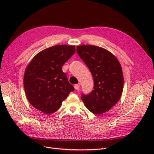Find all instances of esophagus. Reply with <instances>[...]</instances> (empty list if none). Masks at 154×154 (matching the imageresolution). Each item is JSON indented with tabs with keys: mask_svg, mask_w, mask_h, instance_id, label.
<instances>
[{
	"mask_svg": "<svg viewBox=\"0 0 154 154\" xmlns=\"http://www.w3.org/2000/svg\"><path fill=\"white\" fill-rule=\"evenodd\" d=\"M74 88H75V90H78L79 88H80V85L75 84L74 85Z\"/></svg>",
	"mask_w": 154,
	"mask_h": 154,
	"instance_id": "esophagus-1",
	"label": "esophagus"
}]
</instances>
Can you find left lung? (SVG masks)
Segmentation results:
<instances>
[{"mask_svg":"<svg viewBox=\"0 0 154 154\" xmlns=\"http://www.w3.org/2000/svg\"><path fill=\"white\" fill-rule=\"evenodd\" d=\"M76 51L94 79V90L82 95L85 106L94 114L108 112L122 95L124 78L119 60L110 51L92 45H82Z\"/></svg>","mask_w":154,"mask_h":154,"instance_id":"8db88e82","label":"left lung"}]
</instances>
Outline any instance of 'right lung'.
<instances>
[{"instance_id":"add662e5","label":"right lung","mask_w":154,"mask_h":154,"mask_svg":"<svg viewBox=\"0 0 154 154\" xmlns=\"http://www.w3.org/2000/svg\"><path fill=\"white\" fill-rule=\"evenodd\" d=\"M75 46L57 45L42 50L27 65L24 76L29 103L45 114L57 111L74 90L62 67L75 53Z\"/></svg>"}]
</instances>
